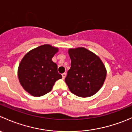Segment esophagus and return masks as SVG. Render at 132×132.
<instances>
[{
	"label": "esophagus",
	"mask_w": 132,
	"mask_h": 132,
	"mask_svg": "<svg viewBox=\"0 0 132 132\" xmlns=\"http://www.w3.org/2000/svg\"><path fill=\"white\" fill-rule=\"evenodd\" d=\"M66 74L65 73H64L62 74V78H63V79H64L65 77H66Z\"/></svg>",
	"instance_id": "34e87169"
}]
</instances>
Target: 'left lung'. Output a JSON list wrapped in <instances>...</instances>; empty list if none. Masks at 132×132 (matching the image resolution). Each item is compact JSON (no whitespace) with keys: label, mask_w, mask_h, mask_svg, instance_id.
<instances>
[{"label":"left lung","mask_w":132,"mask_h":132,"mask_svg":"<svg viewBox=\"0 0 132 132\" xmlns=\"http://www.w3.org/2000/svg\"><path fill=\"white\" fill-rule=\"evenodd\" d=\"M71 68L65 82L73 94L86 98L94 95L103 86L107 75L102 60L83 47L70 48Z\"/></svg>","instance_id":"8db88e82"}]
</instances>
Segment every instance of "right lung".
<instances>
[{
  "mask_svg": "<svg viewBox=\"0 0 132 132\" xmlns=\"http://www.w3.org/2000/svg\"><path fill=\"white\" fill-rule=\"evenodd\" d=\"M58 52L57 48L43 45L27 53L20 63L18 76L20 84L34 96H41L49 93L62 75L57 65L52 60Z\"/></svg>",
  "mask_w": 132,
  "mask_h": 132,
  "instance_id": "right-lung-1",
  "label": "right lung"
}]
</instances>
